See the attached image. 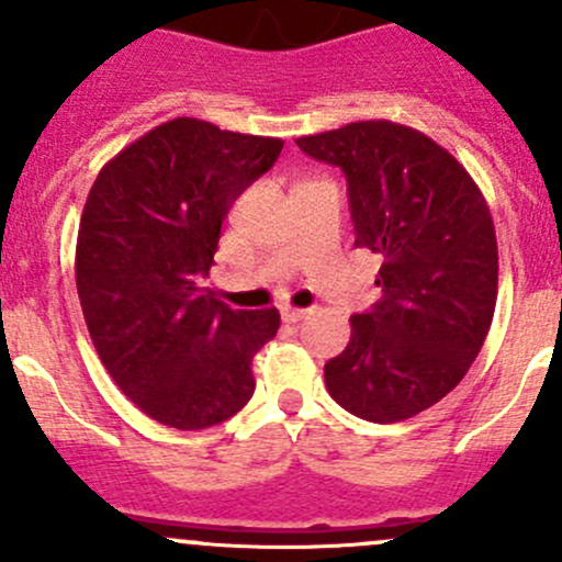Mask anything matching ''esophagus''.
I'll return each instance as SVG.
<instances>
[{
  "label": "esophagus",
  "mask_w": 562,
  "mask_h": 562,
  "mask_svg": "<svg viewBox=\"0 0 562 562\" xmlns=\"http://www.w3.org/2000/svg\"><path fill=\"white\" fill-rule=\"evenodd\" d=\"M310 310H299V307H285L282 310V321L285 323H299L302 317H307Z\"/></svg>",
  "instance_id": "34e87169"
}]
</instances>
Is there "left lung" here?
<instances>
[{
    "mask_svg": "<svg viewBox=\"0 0 562 562\" xmlns=\"http://www.w3.org/2000/svg\"><path fill=\"white\" fill-rule=\"evenodd\" d=\"M348 179L356 247L381 255L383 299L350 317L326 389L375 424L413 418L470 370L497 302V239L479 184L454 155L389 119L296 138Z\"/></svg>",
    "mask_w": 562,
    "mask_h": 562,
    "instance_id": "8db88e82",
    "label": "left lung"
}]
</instances>
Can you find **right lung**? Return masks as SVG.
<instances>
[{
    "label": "right lung",
    "mask_w": 562,
    "mask_h": 562,
    "mask_svg": "<svg viewBox=\"0 0 562 562\" xmlns=\"http://www.w3.org/2000/svg\"><path fill=\"white\" fill-rule=\"evenodd\" d=\"M280 138L179 116L124 146L89 190L76 285L100 361L130 402L173 429L236 416L277 310H231L203 277L236 198L269 171Z\"/></svg>",
    "instance_id": "obj_1"
}]
</instances>
